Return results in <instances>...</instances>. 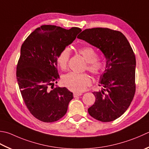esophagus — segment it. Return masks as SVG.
Segmentation results:
<instances>
[{
	"mask_svg": "<svg viewBox=\"0 0 149 149\" xmlns=\"http://www.w3.org/2000/svg\"><path fill=\"white\" fill-rule=\"evenodd\" d=\"M82 95V93H74V97H77L78 96H80Z\"/></svg>",
	"mask_w": 149,
	"mask_h": 149,
	"instance_id": "1",
	"label": "esophagus"
}]
</instances>
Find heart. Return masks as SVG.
I'll return each instance as SVG.
<instances>
[{
  "label": "heart",
  "instance_id": "1",
  "mask_svg": "<svg viewBox=\"0 0 149 149\" xmlns=\"http://www.w3.org/2000/svg\"><path fill=\"white\" fill-rule=\"evenodd\" d=\"M78 53L82 55L87 62L86 68L95 76H100L104 70V64L101 61L97 59V54L95 49L90 47L80 48L77 49ZM70 52L68 48H64L57 57V63L61 70H65L68 66ZM61 82L63 86L70 91L74 92H82L90 84L89 76L86 74H76L70 72L64 75Z\"/></svg>",
  "mask_w": 149,
  "mask_h": 149
}]
</instances>
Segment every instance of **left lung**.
<instances>
[{
    "label": "left lung",
    "instance_id": "8db88e82",
    "mask_svg": "<svg viewBox=\"0 0 149 149\" xmlns=\"http://www.w3.org/2000/svg\"><path fill=\"white\" fill-rule=\"evenodd\" d=\"M77 38L100 49L107 60L100 79L103 88L93 92L95 101L88 112L98 121H112L123 114L135 94L134 53L121 32L109 28L86 29Z\"/></svg>",
    "mask_w": 149,
    "mask_h": 149
}]
</instances>
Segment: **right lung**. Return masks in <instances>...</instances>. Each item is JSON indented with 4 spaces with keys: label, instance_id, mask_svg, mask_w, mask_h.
<instances>
[{
    "label": "right lung",
    "instance_id": "add662e5",
    "mask_svg": "<svg viewBox=\"0 0 149 149\" xmlns=\"http://www.w3.org/2000/svg\"><path fill=\"white\" fill-rule=\"evenodd\" d=\"M81 31L77 27L66 30L42 25L30 33L22 45L17 66V82L26 107L40 121L51 123L62 118L74 97L73 93L65 87L54 86L59 77L57 55Z\"/></svg>",
    "mask_w": 149,
    "mask_h": 149
}]
</instances>
